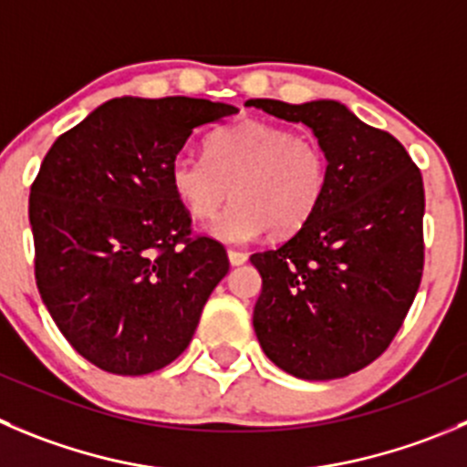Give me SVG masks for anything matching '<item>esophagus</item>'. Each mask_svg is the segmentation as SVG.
Wrapping results in <instances>:
<instances>
[{
	"mask_svg": "<svg viewBox=\"0 0 467 467\" xmlns=\"http://www.w3.org/2000/svg\"><path fill=\"white\" fill-rule=\"evenodd\" d=\"M229 261H231V265H241L247 261V254L241 250H229Z\"/></svg>",
	"mask_w": 467,
	"mask_h": 467,
	"instance_id": "obj_1",
	"label": "esophagus"
}]
</instances>
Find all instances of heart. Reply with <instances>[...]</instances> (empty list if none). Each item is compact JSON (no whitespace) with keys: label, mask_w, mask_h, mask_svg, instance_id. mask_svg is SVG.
<instances>
[{"label":"heart","mask_w":467,"mask_h":467,"mask_svg":"<svg viewBox=\"0 0 467 467\" xmlns=\"http://www.w3.org/2000/svg\"><path fill=\"white\" fill-rule=\"evenodd\" d=\"M170 183L194 220H211L231 188L234 203L211 224L217 241L250 243L264 231L284 238L303 229L321 206L330 158L312 137L243 119L208 135L206 158L176 155Z\"/></svg>","instance_id":"b5f03b06"}]
</instances>
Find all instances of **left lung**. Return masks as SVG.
Returning <instances> with one entry per match:
<instances>
[{
  "label": "left lung",
  "mask_w": 467,
  "mask_h": 467,
  "mask_svg": "<svg viewBox=\"0 0 467 467\" xmlns=\"http://www.w3.org/2000/svg\"><path fill=\"white\" fill-rule=\"evenodd\" d=\"M305 123L330 158V183L312 220L250 256L261 273L254 332L286 374L330 380L388 350L424 273V183L401 141L335 100L288 105L254 98Z\"/></svg>",
  "instance_id": "1"
}]
</instances>
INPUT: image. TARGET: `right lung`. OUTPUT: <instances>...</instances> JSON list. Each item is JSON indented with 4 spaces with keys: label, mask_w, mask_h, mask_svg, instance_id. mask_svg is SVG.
<instances>
[{
    "label": "right lung",
    "mask_w": 467,
    "mask_h": 467,
    "mask_svg": "<svg viewBox=\"0 0 467 467\" xmlns=\"http://www.w3.org/2000/svg\"><path fill=\"white\" fill-rule=\"evenodd\" d=\"M203 98H114L57 137L31 183L34 275L68 344L119 376L174 362L229 273L192 231L170 167L194 128L236 114Z\"/></svg>",
    "instance_id": "1"
}]
</instances>
